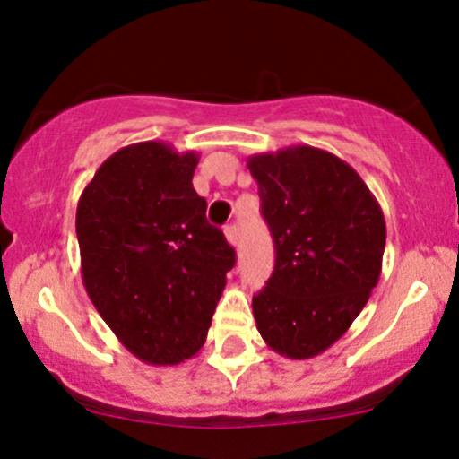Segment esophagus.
Returning a JSON list of instances; mask_svg holds the SVG:
<instances>
[{
	"mask_svg": "<svg viewBox=\"0 0 459 459\" xmlns=\"http://www.w3.org/2000/svg\"><path fill=\"white\" fill-rule=\"evenodd\" d=\"M225 238H228V242L230 245H238V240H240V234H238V228H236V225H228V228H225Z\"/></svg>",
	"mask_w": 459,
	"mask_h": 459,
	"instance_id": "1",
	"label": "esophagus"
}]
</instances>
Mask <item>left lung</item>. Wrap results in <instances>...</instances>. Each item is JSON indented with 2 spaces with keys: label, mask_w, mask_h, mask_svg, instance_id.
I'll return each instance as SVG.
<instances>
[{
  "label": "left lung",
  "mask_w": 459,
  "mask_h": 459,
  "mask_svg": "<svg viewBox=\"0 0 459 459\" xmlns=\"http://www.w3.org/2000/svg\"><path fill=\"white\" fill-rule=\"evenodd\" d=\"M274 271L253 296L268 348L311 359L337 342L368 305L386 242L378 199L339 156L311 145L253 154Z\"/></svg>",
  "instance_id": "left-lung-1"
}]
</instances>
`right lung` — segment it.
Here are the masks:
<instances>
[{
  "label": "right lung",
  "instance_id": "add662e5",
  "mask_svg": "<svg viewBox=\"0 0 459 459\" xmlns=\"http://www.w3.org/2000/svg\"><path fill=\"white\" fill-rule=\"evenodd\" d=\"M195 152L163 142L117 150L77 206L81 277L120 343L150 365L199 352L236 251L193 188Z\"/></svg>",
  "mask_w": 459,
  "mask_h": 459
}]
</instances>
